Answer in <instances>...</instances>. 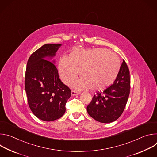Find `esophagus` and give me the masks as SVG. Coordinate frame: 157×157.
Wrapping results in <instances>:
<instances>
[{
	"label": "esophagus",
	"instance_id": "1",
	"mask_svg": "<svg viewBox=\"0 0 157 157\" xmlns=\"http://www.w3.org/2000/svg\"><path fill=\"white\" fill-rule=\"evenodd\" d=\"M79 94V92L75 91V90H72L71 91V95L72 96H76V95H78Z\"/></svg>",
	"mask_w": 157,
	"mask_h": 157
}]
</instances>
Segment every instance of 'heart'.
I'll use <instances>...</instances> for the list:
<instances>
[{
    "label": "heart",
    "instance_id": "b5f03b06",
    "mask_svg": "<svg viewBox=\"0 0 157 157\" xmlns=\"http://www.w3.org/2000/svg\"><path fill=\"white\" fill-rule=\"evenodd\" d=\"M121 68V61L114 53L104 48L74 50L68 57L59 62L61 78L66 84H71L78 78L81 79L75 86L78 89L90 88L102 91L114 82Z\"/></svg>",
    "mask_w": 157,
    "mask_h": 157
}]
</instances>
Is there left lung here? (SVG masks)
Returning a JSON list of instances; mask_svg holds the SVG:
<instances>
[{
  "label": "left lung",
  "instance_id": "8db88e82",
  "mask_svg": "<svg viewBox=\"0 0 157 157\" xmlns=\"http://www.w3.org/2000/svg\"><path fill=\"white\" fill-rule=\"evenodd\" d=\"M130 88V72L124 60L114 83L103 92H98L93 97L91 102L87 106V113L101 123L116 121L125 109Z\"/></svg>",
  "mask_w": 157,
  "mask_h": 157
}]
</instances>
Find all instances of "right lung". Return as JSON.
Listing matches in <instances>:
<instances>
[{
    "instance_id": "1",
    "label": "right lung",
    "mask_w": 157,
    "mask_h": 157,
    "mask_svg": "<svg viewBox=\"0 0 157 157\" xmlns=\"http://www.w3.org/2000/svg\"><path fill=\"white\" fill-rule=\"evenodd\" d=\"M61 46V44H44L27 61L25 88L29 105L33 114L44 121L61 117L71 96L70 89L60 80L55 65L44 59H51Z\"/></svg>"
}]
</instances>
